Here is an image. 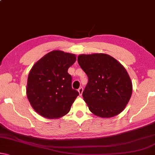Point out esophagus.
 Listing matches in <instances>:
<instances>
[{
	"label": "esophagus",
	"mask_w": 155,
	"mask_h": 155,
	"mask_svg": "<svg viewBox=\"0 0 155 155\" xmlns=\"http://www.w3.org/2000/svg\"><path fill=\"white\" fill-rule=\"evenodd\" d=\"M83 90H84L83 87H80V88H79V89H78V91H79L80 96H81V94H82V92H83Z\"/></svg>",
	"instance_id": "esophagus-1"
}]
</instances>
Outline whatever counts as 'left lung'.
I'll list each match as a JSON object with an SVG mask.
<instances>
[{"label":"left lung","instance_id":"obj_1","mask_svg":"<svg viewBox=\"0 0 155 155\" xmlns=\"http://www.w3.org/2000/svg\"><path fill=\"white\" fill-rule=\"evenodd\" d=\"M78 63L88 76L82 96L91 112L101 117L122 112L133 92L130 78L124 67L102 53L80 54Z\"/></svg>","mask_w":155,"mask_h":155}]
</instances>
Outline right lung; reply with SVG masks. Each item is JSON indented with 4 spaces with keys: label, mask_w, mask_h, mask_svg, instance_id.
Listing matches in <instances>:
<instances>
[{
    "label": "right lung",
    "mask_w": 155,
    "mask_h": 155,
    "mask_svg": "<svg viewBox=\"0 0 155 155\" xmlns=\"http://www.w3.org/2000/svg\"><path fill=\"white\" fill-rule=\"evenodd\" d=\"M73 54L51 51L35 64L28 75L27 96L33 109L47 118L67 114L79 93L71 87L68 69L76 61Z\"/></svg>",
    "instance_id": "1"
}]
</instances>
